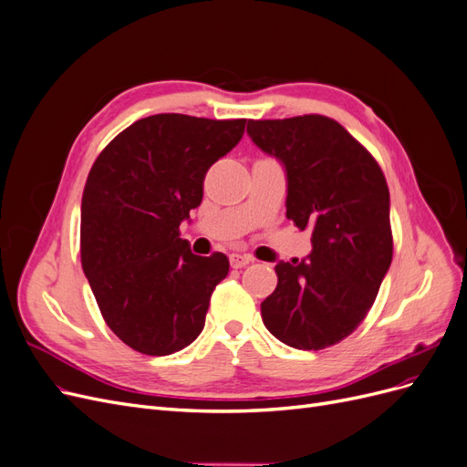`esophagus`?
I'll list each match as a JSON object with an SVG mask.
<instances>
[{
  "instance_id": "esophagus-1",
  "label": "esophagus",
  "mask_w": 467,
  "mask_h": 467,
  "mask_svg": "<svg viewBox=\"0 0 467 467\" xmlns=\"http://www.w3.org/2000/svg\"><path fill=\"white\" fill-rule=\"evenodd\" d=\"M253 259L249 255H242V253H232L230 255V265L234 268H244L245 265H249Z\"/></svg>"
}]
</instances>
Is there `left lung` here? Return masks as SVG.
Returning a JSON list of instances; mask_svg holds the SVG:
<instances>
[{"label":"left lung","instance_id":"8db88e82","mask_svg":"<svg viewBox=\"0 0 467 467\" xmlns=\"http://www.w3.org/2000/svg\"><path fill=\"white\" fill-rule=\"evenodd\" d=\"M247 134L285 167L288 220L312 230L306 259L275 266L276 290L261 304L265 327L300 350L341 343L368 314L391 265L386 177L327 117L249 120Z\"/></svg>","mask_w":467,"mask_h":467}]
</instances>
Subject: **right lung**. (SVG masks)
<instances>
[{
  "label": "right lung",
  "mask_w": 467,
  "mask_h": 467,
  "mask_svg": "<svg viewBox=\"0 0 467 467\" xmlns=\"http://www.w3.org/2000/svg\"><path fill=\"white\" fill-rule=\"evenodd\" d=\"M245 122L177 112L140 119L91 167L81 266L110 331L142 355L189 347L228 276V257L194 255L179 225L202 202L206 171L239 144Z\"/></svg>",
  "instance_id": "1"
}]
</instances>
